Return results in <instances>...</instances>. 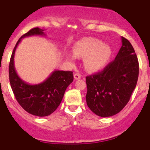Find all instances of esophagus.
Listing matches in <instances>:
<instances>
[{
	"mask_svg": "<svg viewBox=\"0 0 150 150\" xmlns=\"http://www.w3.org/2000/svg\"><path fill=\"white\" fill-rule=\"evenodd\" d=\"M74 79L76 80V79H80V78H81V75H80L79 73H76V74H74Z\"/></svg>",
	"mask_w": 150,
	"mask_h": 150,
	"instance_id": "1",
	"label": "esophagus"
}]
</instances>
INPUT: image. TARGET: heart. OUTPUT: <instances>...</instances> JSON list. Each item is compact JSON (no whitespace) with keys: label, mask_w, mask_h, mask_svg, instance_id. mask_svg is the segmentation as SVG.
Segmentation results:
<instances>
[{"label":"heart","mask_w":150,"mask_h":150,"mask_svg":"<svg viewBox=\"0 0 150 150\" xmlns=\"http://www.w3.org/2000/svg\"><path fill=\"white\" fill-rule=\"evenodd\" d=\"M74 53L68 54L71 61L76 57L85 58L84 66L87 71L96 72L104 68L111 56V49L101 40L93 38H85L75 43Z\"/></svg>","instance_id":"b5f03b06"}]
</instances>
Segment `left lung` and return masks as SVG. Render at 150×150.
<instances>
[{
  "label": "left lung",
  "mask_w": 150,
  "mask_h": 150,
  "mask_svg": "<svg viewBox=\"0 0 150 150\" xmlns=\"http://www.w3.org/2000/svg\"><path fill=\"white\" fill-rule=\"evenodd\" d=\"M116 59L104 71L86 76V100L92 112L100 117L120 112L129 101L137 85L139 64L133 46L122 37Z\"/></svg>",
  "instance_id": "obj_1"
}]
</instances>
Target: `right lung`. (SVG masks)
Returning a JSON list of instances; mask_svg holds the SVG:
<instances>
[{
	"instance_id": "1",
	"label": "right lung",
	"mask_w": 150,
	"mask_h": 150,
	"mask_svg": "<svg viewBox=\"0 0 150 150\" xmlns=\"http://www.w3.org/2000/svg\"><path fill=\"white\" fill-rule=\"evenodd\" d=\"M39 28L30 29L22 35L13 49L9 67L10 83L16 99L25 111L37 116H47L58 108L66 88L74 80L72 71H54L43 83L31 85L22 80L17 74L14 56L22 38L30 36H46Z\"/></svg>"
}]
</instances>
